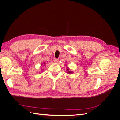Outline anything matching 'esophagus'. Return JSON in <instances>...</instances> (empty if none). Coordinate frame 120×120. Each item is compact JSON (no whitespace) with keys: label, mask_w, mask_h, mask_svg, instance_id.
<instances>
[{"label":"esophagus","mask_w":120,"mask_h":120,"mask_svg":"<svg viewBox=\"0 0 120 120\" xmlns=\"http://www.w3.org/2000/svg\"><path fill=\"white\" fill-rule=\"evenodd\" d=\"M53 60V61H54V63H56V64L58 63V62H59V60L56 59H54Z\"/></svg>","instance_id":"34e87169"}]
</instances>
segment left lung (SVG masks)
<instances>
[{
    "label": "left lung",
    "mask_w": 120,
    "mask_h": 120,
    "mask_svg": "<svg viewBox=\"0 0 120 120\" xmlns=\"http://www.w3.org/2000/svg\"><path fill=\"white\" fill-rule=\"evenodd\" d=\"M66 71H68L67 72L68 74H72V73H73V72H72V71L69 70V68H67V70H66Z\"/></svg>",
    "instance_id": "left-lung-1"
}]
</instances>
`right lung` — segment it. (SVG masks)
I'll use <instances>...</instances> for the list:
<instances>
[{
    "label": "right lung",
    "mask_w": 120,
    "mask_h": 120,
    "mask_svg": "<svg viewBox=\"0 0 120 120\" xmlns=\"http://www.w3.org/2000/svg\"><path fill=\"white\" fill-rule=\"evenodd\" d=\"M45 64V62H44V63H43V64ZM41 65H42V64H41ZM41 72H42V71H41Z\"/></svg>",
    "instance_id": "add662e5"
}]
</instances>
